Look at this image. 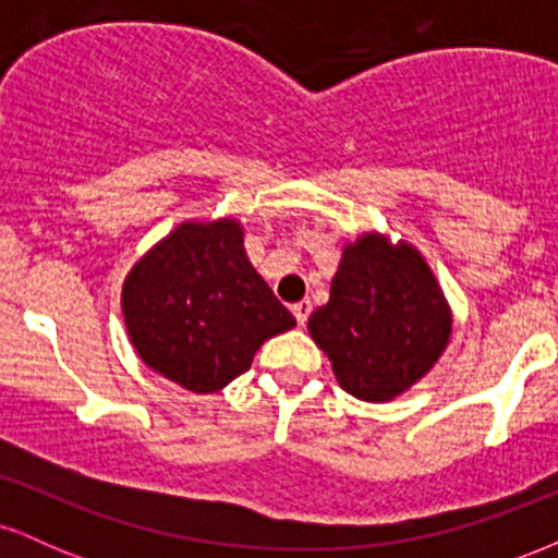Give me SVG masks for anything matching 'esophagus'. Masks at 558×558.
Segmentation results:
<instances>
[{"instance_id":"obj_1","label":"esophagus","mask_w":558,"mask_h":558,"mask_svg":"<svg viewBox=\"0 0 558 558\" xmlns=\"http://www.w3.org/2000/svg\"><path fill=\"white\" fill-rule=\"evenodd\" d=\"M291 312H293V317H296L299 325H306V319H310V315H312V304L306 299L296 301V304L291 306Z\"/></svg>"}]
</instances>
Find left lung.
<instances>
[{
  "label": "left lung",
  "instance_id": "8db88e82",
  "mask_svg": "<svg viewBox=\"0 0 558 558\" xmlns=\"http://www.w3.org/2000/svg\"><path fill=\"white\" fill-rule=\"evenodd\" d=\"M451 325L444 288L420 248L373 230L345 243L328 304L312 312L306 328L345 393L383 403L430 373Z\"/></svg>",
  "mask_w": 558,
  "mask_h": 558
}]
</instances>
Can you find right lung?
Masks as SVG:
<instances>
[{
  "instance_id": "right-lung-1",
  "label": "right lung",
  "mask_w": 558,
  "mask_h": 558,
  "mask_svg": "<svg viewBox=\"0 0 558 558\" xmlns=\"http://www.w3.org/2000/svg\"><path fill=\"white\" fill-rule=\"evenodd\" d=\"M120 306L141 362L194 393L226 388L296 325L248 262L235 217L170 230L125 275Z\"/></svg>"
}]
</instances>
